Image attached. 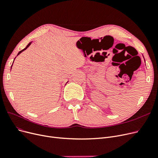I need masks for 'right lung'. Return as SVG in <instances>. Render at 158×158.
<instances>
[{
	"mask_svg": "<svg viewBox=\"0 0 158 158\" xmlns=\"http://www.w3.org/2000/svg\"><path fill=\"white\" fill-rule=\"evenodd\" d=\"M31 44V43H29V44H28V45H27V46H26V47L25 48H24V49H23V50H22L21 51H20V52H19L18 53V54H17V56H18V55H19V54H20V53H21V52H23L24 50H25L26 49H27V48H28L29 47V46H30V45ZM13 61H14V60H13ZM12 65H13V64H12ZM12 65H11V67H12Z\"/></svg>",
	"mask_w": 158,
	"mask_h": 158,
	"instance_id": "right-lung-1",
	"label": "right lung"
}]
</instances>
